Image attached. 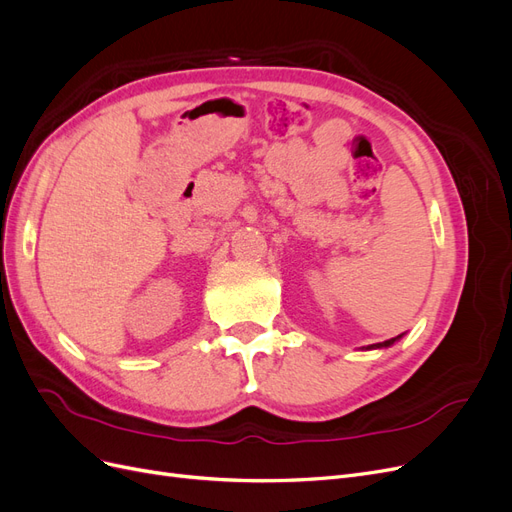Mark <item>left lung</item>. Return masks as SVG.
Returning <instances> with one entry per match:
<instances>
[{
	"label": "left lung",
	"instance_id": "obj_1",
	"mask_svg": "<svg viewBox=\"0 0 512 512\" xmlns=\"http://www.w3.org/2000/svg\"><path fill=\"white\" fill-rule=\"evenodd\" d=\"M401 335H397V337H391V339H386V342H382V344H374V346H369V348H386V346H391L393 342H397Z\"/></svg>",
	"mask_w": 512,
	"mask_h": 512
}]
</instances>
